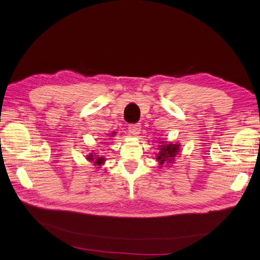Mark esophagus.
I'll return each instance as SVG.
<instances>
[{
  "mask_svg": "<svg viewBox=\"0 0 260 260\" xmlns=\"http://www.w3.org/2000/svg\"><path fill=\"white\" fill-rule=\"evenodd\" d=\"M128 130H129V133H131L132 136H138L141 131V125H140V123L129 124Z\"/></svg>",
  "mask_w": 260,
  "mask_h": 260,
  "instance_id": "34e87169",
  "label": "esophagus"
}]
</instances>
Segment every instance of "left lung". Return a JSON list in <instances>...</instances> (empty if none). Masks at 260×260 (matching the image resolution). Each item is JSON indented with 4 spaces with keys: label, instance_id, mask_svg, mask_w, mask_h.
I'll return each instance as SVG.
<instances>
[{
    "label": "left lung",
    "instance_id": "obj_1",
    "mask_svg": "<svg viewBox=\"0 0 260 260\" xmlns=\"http://www.w3.org/2000/svg\"><path fill=\"white\" fill-rule=\"evenodd\" d=\"M179 146H180L179 144H174V143L167 144V143H165L164 141H161L160 145H159V147H160L159 153L156 157V159L158 160L160 166H162L164 164H168V162L174 161V158L179 152Z\"/></svg>",
    "mask_w": 260,
    "mask_h": 260
}]
</instances>
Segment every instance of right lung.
<instances>
[{
  "label": "right lung",
  "mask_w": 260,
  "mask_h": 260,
  "mask_svg": "<svg viewBox=\"0 0 260 260\" xmlns=\"http://www.w3.org/2000/svg\"><path fill=\"white\" fill-rule=\"evenodd\" d=\"M88 159H89L90 161H94V164L98 165V166H100V165H102V164H103V162L105 161L104 157H96V156H94L93 154H90V155L88 156Z\"/></svg>",
  "instance_id": "add662e5"
}]
</instances>
